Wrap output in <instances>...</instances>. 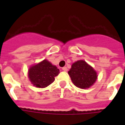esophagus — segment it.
I'll return each instance as SVG.
<instances>
[{"instance_id":"34e87169","label":"esophagus","mask_w":125,"mask_h":125,"mask_svg":"<svg viewBox=\"0 0 125 125\" xmlns=\"http://www.w3.org/2000/svg\"><path fill=\"white\" fill-rule=\"evenodd\" d=\"M62 70L64 71H67V67H62Z\"/></svg>"}]
</instances>
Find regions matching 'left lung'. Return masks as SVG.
I'll return each instance as SVG.
<instances>
[{
  "label": "left lung",
  "mask_w": 125,
  "mask_h": 125,
  "mask_svg": "<svg viewBox=\"0 0 125 125\" xmlns=\"http://www.w3.org/2000/svg\"><path fill=\"white\" fill-rule=\"evenodd\" d=\"M68 74L74 85L81 89L89 88L97 79V72L83 60L73 63Z\"/></svg>",
  "instance_id": "1"
}]
</instances>
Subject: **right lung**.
I'll list each match as a JSON object with an SVG mask.
<instances>
[{
    "instance_id": "right-lung-1",
    "label": "right lung",
    "mask_w": 125,
    "mask_h": 125,
    "mask_svg": "<svg viewBox=\"0 0 125 125\" xmlns=\"http://www.w3.org/2000/svg\"><path fill=\"white\" fill-rule=\"evenodd\" d=\"M60 70L47 60L32 65L28 70L30 81L37 87H46L52 83Z\"/></svg>"
}]
</instances>
